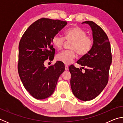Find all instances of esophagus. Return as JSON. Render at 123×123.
Listing matches in <instances>:
<instances>
[{"label":"esophagus","mask_w":123,"mask_h":123,"mask_svg":"<svg viewBox=\"0 0 123 123\" xmlns=\"http://www.w3.org/2000/svg\"><path fill=\"white\" fill-rule=\"evenodd\" d=\"M65 70H68V66L67 65H65Z\"/></svg>","instance_id":"esophagus-1"}]
</instances>
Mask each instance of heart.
Segmentation results:
<instances>
[{
    "mask_svg": "<svg viewBox=\"0 0 123 123\" xmlns=\"http://www.w3.org/2000/svg\"><path fill=\"white\" fill-rule=\"evenodd\" d=\"M65 39L72 41L70 48L71 50H64L56 56L58 61L68 64L71 63L76 57V53L80 55L88 54L92 47L93 41L91 36L86 35V32L79 26L72 27L67 29L65 33ZM63 37L55 35L52 38V44L57 49H61L65 41Z\"/></svg>",
    "mask_w": 123,
    "mask_h": 123,
    "instance_id": "obj_1",
    "label": "heart"
}]
</instances>
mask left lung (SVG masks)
<instances>
[{"mask_svg": "<svg viewBox=\"0 0 123 123\" xmlns=\"http://www.w3.org/2000/svg\"><path fill=\"white\" fill-rule=\"evenodd\" d=\"M92 31L93 44L86 55L77 63L85 67L72 65L69 67L71 74L70 86L74 95L82 101L91 100L100 94L109 81V73L112 63L111 45L108 37L99 25L92 21H86Z\"/></svg>", "mask_w": 123, "mask_h": 123, "instance_id": "left-lung-1", "label": "left lung"}]
</instances>
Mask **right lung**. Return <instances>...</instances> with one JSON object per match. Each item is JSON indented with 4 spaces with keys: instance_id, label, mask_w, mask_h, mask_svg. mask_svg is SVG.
Masks as SVG:
<instances>
[{
    "instance_id": "1",
    "label": "right lung",
    "mask_w": 123,
    "mask_h": 123,
    "mask_svg": "<svg viewBox=\"0 0 123 123\" xmlns=\"http://www.w3.org/2000/svg\"><path fill=\"white\" fill-rule=\"evenodd\" d=\"M67 24L66 21L41 18L27 29L20 39L18 73L25 88L35 99L50 96L65 69L61 61L48 68L44 63L48 59H54L55 49L51 44L52 38Z\"/></svg>"
}]
</instances>
